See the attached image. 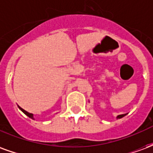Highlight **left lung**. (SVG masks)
I'll list each match as a JSON object with an SVG mask.
<instances>
[{"label":"left lung","instance_id":"8db88e82","mask_svg":"<svg viewBox=\"0 0 153 153\" xmlns=\"http://www.w3.org/2000/svg\"><path fill=\"white\" fill-rule=\"evenodd\" d=\"M127 115V114H122V115H119L116 116V119H120L122 118V117H124V116H125V115Z\"/></svg>","mask_w":153,"mask_h":153}]
</instances>
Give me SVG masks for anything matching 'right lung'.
Wrapping results in <instances>:
<instances>
[{
    "mask_svg": "<svg viewBox=\"0 0 153 153\" xmlns=\"http://www.w3.org/2000/svg\"><path fill=\"white\" fill-rule=\"evenodd\" d=\"M18 107H19V110L21 111L22 112L25 113V115H27V116H28L29 118L33 119V120H35L34 116H33V114H32V113H29V112H28V111H26L25 110H24V109H23V108H21V107H20V106H18Z\"/></svg>",
    "mask_w": 153,
    "mask_h": 153,
    "instance_id": "1",
    "label": "right lung"
}]
</instances>
